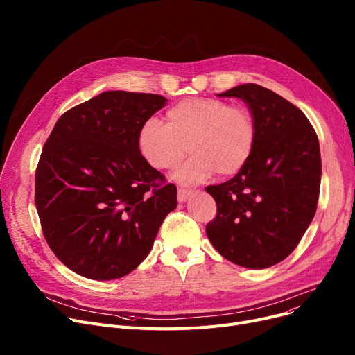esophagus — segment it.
Masks as SVG:
<instances>
[{
	"instance_id": "34e87169",
	"label": "esophagus",
	"mask_w": 355,
	"mask_h": 355,
	"mask_svg": "<svg viewBox=\"0 0 355 355\" xmlns=\"http://www.w3.org/2000/svg\"><path fill=\"white\" fill-rule=\"evenodd\" d=\"M193 190H187V189H178V201H185L190 196H191Z\"/></svg>"
}]
</instances>
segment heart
I'll return each instance as SVG.
<instances>
[{
	"mask_svg": "<svg viewBox=\"0 0 355 355\" xmlns=\"http://www.w3.org/2000/svg\"><path fill=\"white\" fill-rule=\"evenodd\" d=\"M166 123L149 118L139 129L145 161L159 171H173L189 149L193 157L175 174L184 184L239 174L252 158L257 138L253 112L218 98L185 99L165 114Z\"/></svg>",
	"mask_w": 355,
	"mask_h": 355,
	"instance_id": "heart-1",
	"label": "heart"
}]
</instances>
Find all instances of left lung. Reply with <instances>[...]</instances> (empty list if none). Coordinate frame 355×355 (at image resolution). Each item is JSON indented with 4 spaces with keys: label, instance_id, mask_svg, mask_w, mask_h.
Listing matches in <instances>:
<instances>
[{
    "label": "left lung",
    "instance_id": "8db88e82",
    "mask_svg": "<svg viewBox=\"0 0 355 355\" xmlns=\"http://www.w3.org/2000/svg\"><path fill=\"white\" fill-rule=\"evenodd\" d=\"M218 96L248 103L257 138L243 170L206 187L217 204L206 233L234 265L266 269L295 250L315 216L321 187L318 137L300 107L263 86L240 85Z\"/></svg>",
    "mask_w": 355,
    "mask_h": 355
}]
</instances>
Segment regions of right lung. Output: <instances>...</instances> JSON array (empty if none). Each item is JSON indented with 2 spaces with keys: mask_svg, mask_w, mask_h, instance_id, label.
<instances>
[{
  "mask_svg": "<svg viewBox=\"0 0 355 355\" xmlns=\"http://www.w3.org/2000/svg\"><path fill=\"white\" fill-rule=\"evenodd\" d=\"M165 102L103 92L64 112L49 135L34 201L49 248L78 275L109 281L137 269L177 207V187L138 145L141 126Z\"/></svg>",
  "mask_w": 355,
  "mask_h": 355,
  "instance_id": "right-lung-1",
  "label": "right lung"
}]
</instances>
